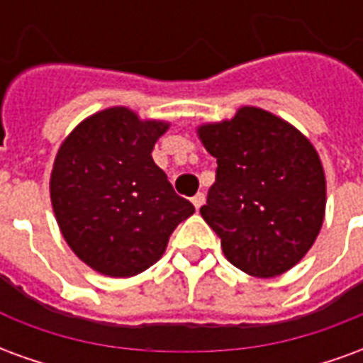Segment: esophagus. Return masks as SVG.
Here are the masks:
<instances>
[{
	"instance_id": "obj_1",
	"label": "esophagus",
	"mask_w": 363,
	"mask_h": 363,
	"mask_svg": "<svg viewBox=\"0 0 363 363\" xmlns=\"http://www.w3.org/2000/svg\"><path fill=\"white\" fill-rule=\"evenodd\" d=\"M204 194H202V192H198V194H194V196H192V204H194V208H196V210H200V208H202V204H204Z\"/></svg>"
}]
</instances>
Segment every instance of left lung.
Instances as JSON below:
<instances>
[{"label": "left lung", "mask_w": 363, "mask_h": 363, "mask_svg": "<svg viewBox=\"0 0 363 363\" xmlns=\"http://www.w3.org/2000/svg\"><path fill=\"white\" fill-rule=\"evenodd\" d=\"M218 159L200 213L225 259L257 278L280 276L319 235L327 182L311 142L286 120L243 106L231 120L198 128Z\"/></svg>", "instance_id": "8db88e82"}]
</instances>
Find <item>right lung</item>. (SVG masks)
Listing matches in <instances>:
<instances>
[{
  "label": "right lung",
  "instance_id": "obj_1",
  "mask_svg": "<svg viewBox=\"0 0 363 363\" xmlns=\"http://www.w3.org/2000/svg\"><path fill=\"white\" fill-rule=\"evenodd\" d=\"M167 128L114 106L83 120L58 150L50 198L62 235L104 276L147 270L165 252L174 228L194 213L151 157Z\"/></svg>",
  "mask_w": 363,
  "mask_h": 363
}]
</instances>
